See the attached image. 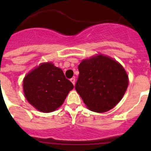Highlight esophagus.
<instances>
[{
  "mask_svg": "<svg viewBox=\"0 0 151 151\" xmlns=\"http://www.w3.org/2000/svg\"><path fill=\"white\" fill-rule=\"evenodd\" d=\"M70 81H71L72 83L73 84V85H76V78H75V77H73V78H72L71 79H70Z\"/></svg>",
  "mask_w": 151,
  "mask_h": 151,
  "instance_id": "34e87169",
  "label": "esophagus"
}]
</instances>
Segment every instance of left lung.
I'll return each mask as SVG.
<instances>
[{"mask_svg":"<svg viewBox=\"0 0 151 151\" xmlns=\"http://www.w3.org/2000/svg\"><path fill=\"white\" fill-rule=\"evenodd\" d=\"M76 90L88 109L105 113L122 100L129 85V76L118 61L97 54L78 65Z\"/></svg>","mask_w":151,"mask_h":151,"instance_id":"8db88e82","label":"left lung"}]
</instances>
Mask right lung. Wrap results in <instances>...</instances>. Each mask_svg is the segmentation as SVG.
Instances as JSON below:
<instances>
[{"instance_id":"right-lung-1","label":"right lung","mask_w":151,"mask_h":151,"mask_svg":"<svg viewBox=\"0 0 151 151\" xmlns=\"http://www.w3.org/2000/svg\"><path fill=\"white\" fill-rule=\"evenodd\" d=\"M73 88L62 69L51 62L40 63L29 71L22 81L25 97L42 113H51L62 106Z\"/></svg>"}]
</instances>
